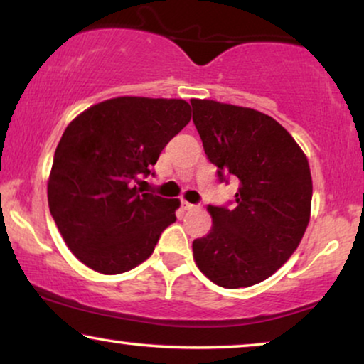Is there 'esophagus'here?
Segmentation results:
<instances>
[{
  "label": "esophagus",
  "mask_w": 364,
  "mask_h": 364,
  "mask_svg": "<svg viewBox=\"0 0 364 364\" xmlns=\"http://www.w3.org/2000/svg\"><path fill=\"white\" fill-rule=\"evenodd\" d=\"M196 207H197L196 203H191V202L182 200V208H183V210H192V208H196Z\"/></svg>",
  "instance_id": "obj_1"
}]
</instances>
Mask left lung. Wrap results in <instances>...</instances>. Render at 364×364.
<instances>
[{
    "label": "left lung",
    "mask_w": 364,
    "mask_h": 364,
    "mask_svg": "<svg viewBox=\"0 0 364 364\" xmlns=\"http://www.w3.org/2000/svg\"><path fill=\"white\" fill-rule=\"evenodd\" d=\"M191 104L220 182L238 181L230 208L208 205L212 230L193 240V260L218 287H252L300 245L310 222V166L295 139L267 114L207 99Z\"/></svg>",
    "instance_id": "obj_1"
}]
</instances>
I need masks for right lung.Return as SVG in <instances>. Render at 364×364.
<instances>
[{"mask_svg": "<svg viewBox=\"0 0 364 364\" xmlns=\"http://www.w3.org/2000/svg\"><path fill=\"white\" fill-rule=\"evenodd\" d=\"M182 99L116 97L74 119L59 141L48 182L49 212L74 255L117 275L152 255L177 220L178 198L137 187L162 149L191 121Z\"/></svg>", "mask_w": 364, "mask_h": 364, "instance_id": "obj_1", "label": "right lung"}]
</instances>
